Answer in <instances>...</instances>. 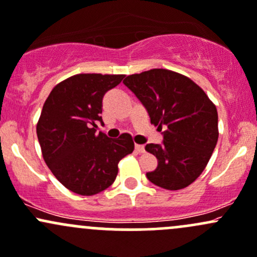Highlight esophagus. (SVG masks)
Here are the masks:
<instances>
[{"label":"esophagus","instance_id":"34e87169","mask_svg":"<svg viewBox=\"0 0 257 257\" xmlns=\"http://www.w3.org/2000/svg\"><path fill=\"white\" fill-rule=\"evenodd\" d=\"M135 150H136L137 153H143V152H145V146H143V145H136V146H135Z\"/></svg>","mask_w":257,"mask_h":257}]
</instances>
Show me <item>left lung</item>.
Returning a JSON list of instances; mask_svg holds the SVG:
<instances>
[{"instance_id":"obj_1","label":"left lung","mask_w":257,"mask_h":257,"mask_svg":"<svg viewBox=\"0 0 257 257\" xmlns=\"http://www.w3.org/2000/svg\"><path fill=\"white\" fill-rule=\"evenodd\" d=\"M146 106L151 123L163 131V145L146 151L158 159L148 180L165 190H181L205 170L218 141V114L200 85L184 74L153 68L123 79Z\"/></svg>"}]
</instances>
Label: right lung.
Here are the masks:
<instances>
[{"instance_id": "1", "label": "right lung", "mask_w": 257, "mask_h": 257, "mask_svg": "<svg viewBox=\"0 0 257 257\" xmlns=\"http://www.w3.org/2000/svg\"><path fill=\"white\" fill-rule=\"evenodd\" d=\"M125 74L79 73L52 88L37 123V135L46 165L66 189L93 196L115 181L118 162L132 153L130 134L110 140L96 134L101 100Z\"/></svg>"}]
</instances>
